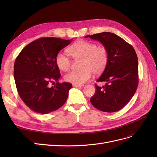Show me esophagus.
Wrapping results in <instances>:
<instances>
[{
    "label": "esophagus",
    "mask_w": 157,
    "mask_h": 157,
    "mask_svg": "<svg viewBox=\"0 0 157 157\" xmlns=\"http://www.w3.org/2000/svg\"><path fill=\"white\" fill-rule=\"evenodd\" d=\"M73 86L75 88H80V87H82V85H77V84H73Z\"/></svg>",
    "instance_id": "1"
}]
</instances>
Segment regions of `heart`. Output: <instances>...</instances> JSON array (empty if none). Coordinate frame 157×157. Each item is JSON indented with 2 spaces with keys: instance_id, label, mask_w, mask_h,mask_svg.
I'll use <instances>...</instances> for the list:
<instances>
[{
  "instance_id": "1",
  "label": "heart",
  "mask_w": 157,
  "mask_h": 157,
  "mask_svg": "<svg viewBox=\"0 0 157 157\" xmlns=\"http://www.w3.org/2000/svg\"><path fill=\"white\" fill-rule=\"evenodd\" d=\"M75 61H80V71H71L65 75L66 82L82 85L94 75H100L105 69L109 61V51L105 46H98L93 42L79 40L67 50ZM56 63L63 71L70 69L72 61L65 54L59 52L56 57Z\"/></svg>"
}]
</instances>
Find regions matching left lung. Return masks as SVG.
<instances>
[{"instance_id":"left-lung-1","label":"left lung","mask_w":157,"mask_h":157,"mask_svg":"<svg viewBox=\"0 0 157 157\" xmlns=\"http://www.w3.org/2000/svg\"><path fill=\"white\" fill-rule=\"evenodd\" d=\"M86 38L96 40L109 51V61L97 82H105L102 88L96 86L90 102L99 111H119L130 101L138 85V61L132 46L118 35L103 32Z\"/></svg>"}]
</instances>
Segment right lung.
I'll use <instances>...</instances> for the list:
<instances>
[{"label":"right lung","instance_id":"1","mask_svg":"<svg viewBox=\"0 0 157 157\" xmlns=\"http://www.w3.org/2000/svg\"><path fill=\"white\" fill-rule=\"evenodd\" d=\"M72 40L40 38L27 44L16 59L13 77L17 92L33 111L49 113L67 101L72 84L58 82L61 74L56 57ZM51 83L55 86L51 87Z\"/></svg>","mask_w":157,"mask_h":157}]
</instances>
